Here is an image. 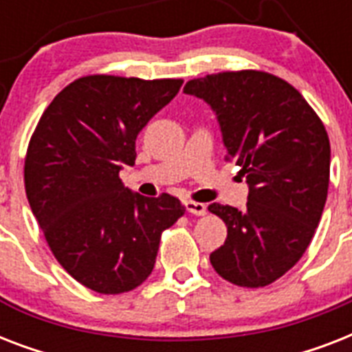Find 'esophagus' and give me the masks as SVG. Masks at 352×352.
Returning a JSON list of instances; mask_svg holds the SVG:
<instances>
[{
  "instance_id": "esophagus-1",
  "label": "esophagus",
  "mask_w": 352,
  "mask_h": 352,
  "mask_svg": "<svg viewBox=\"0 0 352 352\" xmlns=\"http://www.w3.org/2000/svg\"><path fill=\"white\" fill-rule=\"evenodd\" d=\"M184 206H186L188 212L193 215H206V212H208V210H206V204L195 203V201H186Z\"/></svg>"
}]
</instances>
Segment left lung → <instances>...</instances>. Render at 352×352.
I'll return each instance as SVG.
<instances>
[{"label":"left lung","mask_w":352,"mask_h":352,"mask_svg":"<svg viewBox=\"0 0 352 352\" xmlns=\"http://www.w3.org/2000/svg\"><path fill=\"white\" fill-rule=\"evenodd\" d=\"M184 93L212 107L226 159L248 184L243 212L208 206L228 228L210 263L230 283L267 287L300 261L322 219L331 171L325 126L300 91L261 71L208 74Z\"/></svg>","instance_id":"1"}]
</instances>
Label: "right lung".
<instances>
[{
  "mask_svg": "<svg viewBox=\"0 0 352 352\" xmlns=\"http://www.w3.org/2000/svg\"><path fill=\"white\" fill-rule=\"evenodd\" d=\"M182 80L93 74L49 104L25 157V192L58 263L100 294L137 289L155 267L160 234L184 206L142 197L120 181L135 140L179 93Z\"/></svg>",
  "mask_w": 352,
  "mask_h": 352,
  "instance_id": "obj_1",
  "label": "right lung"
}]
</instances>
